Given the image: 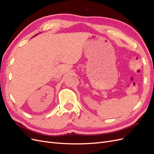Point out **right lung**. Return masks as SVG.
<instances>
[{
	"instance_id": "right-lung-1",
	"label": "right lung",
	"mask_w": 154,
	"mask_h": 154,
	"mask_svg": "<svg viewBox=\"0 0 154 154\" xmlns=\"http://www.w3.org/2000/svg\"><path fill=\"white\" fill-rule=\"evenodd\" d=\"M37 35H38V34H37ZM36 35H35V36H36ZM34 36H33V37H34Z\"/></svg>"
}]
</instances>
